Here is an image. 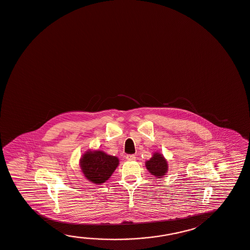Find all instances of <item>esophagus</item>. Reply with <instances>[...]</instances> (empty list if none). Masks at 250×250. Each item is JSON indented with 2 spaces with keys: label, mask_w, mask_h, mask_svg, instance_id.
Instances as JSON below:
<instances>
[{
  "label": "esophagus",
  "mask_w": 250,
  "mask_h": 250,
  "mask_svg": "<svg viewBox=\"0 0 250 250\" xmlns=\"http://www.w3.org/2000/svg\"><path fill=\"white\" fill-rule=\"evenodd\" d=\"M126 159L128 161H134L136 159V156L135 155H127L126 156Z\"/></svg>",
  "instance_id": "esophagus-1"
}]
</instances>
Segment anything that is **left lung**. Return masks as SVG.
<instances>
[{"instance_id": "obj_1", "label": "left lung", "mask_w": 250, "mask_h": 250, "mask_svg": "<svg viewBox=\"0 0 250 250\" xmlns=\"http://www.w3.org/2000/svg\"><path fill=\"white\" fill-rule=\"evenodd\" d=\"M146 167L150 172V174L155 175L157 178L165 175L168 169L167 160L159 153H155L150 160L146 162Z\"/></svg>"}]
</instances>
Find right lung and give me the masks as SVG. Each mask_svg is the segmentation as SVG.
Segmentation results:
<instances>
[{
    "label": "right lung",
    "instance_id": "obj_1",
    "mask_svg": "<svg viewBox=\"0 0 250 250\" xmlns=\"http://www.w3.org/2000/svg\"><path fill=\"white\" fill-rule=\"evenodd\" d=\"M80 161L84 176L95 185H101L108 180L119 165L118 157L100 150L86 152Z\"/></svg>",
    "mask_w": 250,
    "mask_h": 250
}]
</instances>
